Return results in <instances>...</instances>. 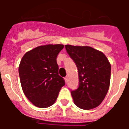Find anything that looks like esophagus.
I'll return each mask as SVG.
<instances>
[{
    "mask_svg": "<svg viewBox=\"0 0 129 129\" xmlns=\"http://www.w3.org/2000/svg\"><path fill=\"white\" fill-rule=\"evenodd\" d=\"M64 79H65V82H66V83H68V76H67V77H64Z\"/></svg>",
    "mask_w": 129,
    "mask_h": 129,
    "instance_id": "esophagus-1",
    "label": "esophagus"
}]
</instances>
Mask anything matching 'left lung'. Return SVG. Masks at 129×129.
I'll return each mask as SVG.
<instances>
[{
    "mask_svg": "<svg viewBox=\"0 0 129 129\" xmlns=\"http://www.w3.org/2000/svg\"><path fill=\"white\" fill-rule=\"evenodd\" d=\"M78 70L79 83L71 95L75 105L90 110L98 107L110 86L111 65L103 53L90 46L65 45Z\"/></svg>",
    "mask_w": 129,
    "mask_h": 129,
    "instance_id": "1",
    "label": "left lung"
}]
</instances>
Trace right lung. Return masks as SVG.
<instances>
[{
  "label": "right lung",
  "instance_id": "1",
  "mask_svg": "<svg viewBox=\"0 0 129 129\" xmlns=\"http://www.w3.org/2000/svg\"><path fill=\"white\" fill-rule=\"evenodd\" d=\"M63 44H47L26 52L19 67L24 94L35 106L47 108L55 102L65 85L59 75L57 57Z\"/></svg>",
  "mask_w": 129,
  "mask_h": 129
}]
</instances>
